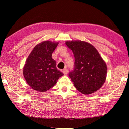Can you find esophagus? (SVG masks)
<instances>
[{
  "label": "esophagus",
  "instance_id": "1",
  "mask_svg": "<svg viewBox=\"0 0 129 129\" xmlns=\"http://www.w3.org/2000/svg\"><path fill=\"white\" fill-rule=\"evenodd\" d=\"M62 72L64 73V74L65 75H67V74H68V70L67 69H64L62 70Z\"/></svg>",
  "mask_w": 129,
  "mask_h": 129
}]
</instances>
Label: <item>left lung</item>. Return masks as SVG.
<instances>
[{"label": "left lung", "instance_id": "8db88e82", "mask_svg": "<svg viewBox=\"0 0 129 129\" xmlns=\"http://www.w3.org/2000/svg\"><path fill=\"white\" fill-rule=\"evenodd\" d=\"M65 44L75 57L74 69L69 76L76 89L85 95L96 91L106 80L108 68L105 62L90 43L72 40Z\"/></svg>", "mask_w": 129, "mask_h": 129}]
</instances>
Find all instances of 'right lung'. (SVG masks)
Wrapping results in <instances>:
<instances>
[{"label": "right lung", "mask_w": 129, "mask_h": 129, "mask_svg": "<svg viewBox=\"0 0 129 129\" xmlns=\"http://www.w3.org/2000/svg\"><path fill=\"white\" fill-rule=\"evenodd\" d=\"M59 43L44 41L38 44L29 54L23 68L26 83L32 89L45 92L54 86L64 75L57 69L52 53Z\"/></svg>", "instance_id": "1"}]
</instances>
